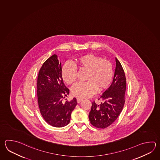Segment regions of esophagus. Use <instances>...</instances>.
<instances>
[{"mask_svg": "<svg viewBox=\"0 0 160 160\" xmlns=\"http://www.w3.org/2000/svg\"><path fill=\"white\" fill-rule=\"evenodd\" d=\"M83 100V99H81V98H77V102L78 103H79L81 102Z\"/></svg>", "mask_w": 160, "mask_h": 160, "instance_id": "obj_1", "label": "esophagus"}]
</instances>
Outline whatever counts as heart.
Wrapping results in <instances>:
<instances>
[{
  "instance_id": "b5f03b06",
  "label": "heart",
  "mask_w": 160,
  "mask_h": 160,
  "mask_svg": "<svg viewBox=\"0 0 160 160\" xmlns=\"http://www.w3.org/2000/svg\"><path fill=\"white\" fill-rule=\"evenodd\" d=\"M74 65L81 70H87L85 82H79L72 88L73 96L86 98L92 96L97 90L103 91L109 87L113 78V69L108 61L92 54H88L75 58ZM61 76L63 81L72 85L77 79L75 67L66 63L62 67Z\"/></svg>"
}]
</instances>
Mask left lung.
I'll use <instances>...</instances> for the list:
<instances>
[{"instance_id": "obj_1", "label": "left lung", "mask_w": 160, "mask_h": 160, "mask_svg": "<svg viewBox=\"0 0 160 160\" xmlns=\"http://www.w3.org/2000/svg\"><path fill=\"white\" fill-rule=\"evenodd\" d=\"M112 83L99 99L103 102L100 104L92 103L89 113L91 124L98 128H105L111 125L118 118L125 103L126 78L120 62L117 58Z\"/></svg>"}]
</instances>
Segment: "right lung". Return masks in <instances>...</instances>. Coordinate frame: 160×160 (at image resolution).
Instances as JSON below:
<instances>
[{
	"mask_svg": "<svg viewBox=\"0 0 160 160\" xmlns=\"http://www.w3.org/2000/svg\"><path fill=\"white\" fill-rule=\"evenodd\" d=\"M61 62L53 54L43 63L38 72L37 94L41 115L50 125L60 128L70 121L71 114L77 102L75 98L62 103L69 94L63 82Z\"/></svg>",
	"mask_w": 160,
	"mask_h": 160,
	"instance_id": "add662e5",
	"label": "right lung"
}]
</instances>
